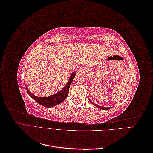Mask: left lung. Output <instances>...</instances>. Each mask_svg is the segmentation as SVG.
I'll use <instances>...</instances> for the list:
<instances>
[{
    "label": "left lung",
    "mask_w": 153,
    "mask_h": 153,
    "mask_svg": "<svg viewBox=\"0 0 153 153\" xmlns=\"http://www.w3.org/2000/svg\"><path fill=\"white\" fill-rule=\"evenodd\" d=\"M89 102H91L92 105L96 106V107H98V108H100V109H102V110H108V109H110V107H103V106H99V105H96V104L92 102V101L91 100H89Z\"/></svg>",
    "instance_id": "obj_1"
}]
</instances>
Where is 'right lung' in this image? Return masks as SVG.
Segmentation results:
<instances>
[{"mask_svg": "<svg viewBox=\"0 0 153 153\" xmlns=\"http://www.w3.org/2000/svg\"><path fill=\"white\" fill-rule=\"evenodd\" d=\"M75 75H76V73H72L68 83L66 84V85L64 86L63 89L60 91L59 92H58L57 93L54 94L52 96H47V97H38L32 94L29 91V89H27V87H26V89L27 92H28L29 95L32 99L35 100L37 103L47 108L53 107V106H56L61 103L63 102V101L66 100V98H67V96L68 95L69 87H70V85L71 84V82H73L74 78H75Z\"/></svg>", "mask_w": 153, "mask_h": 153, "instance_id": "right-lung-1", "label": "right lung"}]
</instances>
